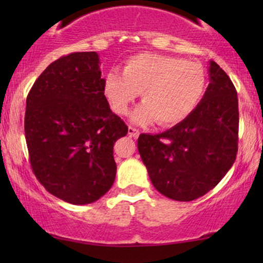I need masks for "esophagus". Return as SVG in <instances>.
<instances>
[{
  "label": "esophagus",
  "instance_id": "esophagus-1",
  "mask_svg": "<svg viewBox=\"0 0 263 263\" xmlns=\"http://www.w3.org/2000/svg\"><path fill=\"white\" fill-rule=\"evenodd\" d=\"M128 136L129 137H134V138H137L138 136H140V131H138L137 128H134L129 126L128 127Z\"/></svg>",
  "mask_w": 263,
  "mask_h": 263
}]
</instances>
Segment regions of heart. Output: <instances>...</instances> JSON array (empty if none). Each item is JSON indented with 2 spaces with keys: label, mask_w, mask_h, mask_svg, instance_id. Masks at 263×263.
Segmentation results:
<instances>
[{
  "label": "heart",
  "mask_w": 263,
  "mask_h": 263,
  "mask_svg": "<svg viewBox=\"0 0 263 263\" xmlns=\"http://www.w3.org/2000/svg\"><path fill=\"white\" fill-rule=\"evenodd\" d=\"M206 89V74L200 64L176 57L141 53L126 60L122 74L110 71L104 93L114 112L126 115L141 93L143 104L132 114L137 125L157 120L163 127L185 120L197 108Z\"/></svg>",
  "instance_id": "1"
}]
</instances>
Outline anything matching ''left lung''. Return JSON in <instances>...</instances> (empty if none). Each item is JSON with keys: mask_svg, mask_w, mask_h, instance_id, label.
Here are the masks:
<instances>
[{"mask_svg": "<svg viewBox=\"0 0 263 263\" xmlns=\"http://www.w3.org/2000/svg\"><path fill=\"white\" fill-rule=\"evenodd\" d=\"M208 71L209 85L185 120L162 134H141L137 141L153 186L173 200L203 197L218 185L236 159V89L213 60Z\"/></svg>", "mask_w": 263, "mask_h": 263, "instance_id": "obj_1", "label": "left lung"}]
</instances>
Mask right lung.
I'll use <instances>...</instances> for the list:
<instances>
[{"instance_id": "add662e5", "label": "right lung", "mask_w": 263, "mask_h": 263, "mask_svg": "<svg viewBox=\"0 0 263 263\" xmlns=\"http://www.w3.org/2000/svg\"><path fill=\"white\" fill-rule=\"evenodd\" d=\"M104 81L98 53H71L48 66L27 96L32 170L47 192L66 203H93L116 177L114 143L128 128L108 106Z\"/></svg>"}]
</instances>
